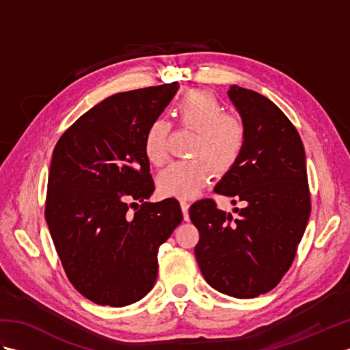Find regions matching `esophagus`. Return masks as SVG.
<instances>
[{
    "instance_id": "obj_1",
    "label": "esophagus",
    "mask_w": 350,
    "mask_h": 350,
    "mask_svg": "<svg viewBox=\"0 0 350 350\" xmlns=\"http://www.w3.org/2000/svg\"><path fill=\"white\" fill-rule=\"evenodd\" d=\"M180 207H182V212H183V219L188 221L189 219V213H188L189 204L187 202H180Z\"/></svg>"
}]
</instances>
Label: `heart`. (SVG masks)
<instances>
[{
	"instance_id": "obj_1",
	"label": "heart",
	"mask_w": 350,
	"mask_h": 350,
	"mask_svg": "<svg viewBox=\"0 0 350 350\" xmlns=\"http://www.w3.org/2000/svg\"><path fill=\"white\" fill-rule=\"evenodd\" d=\"M174 111L180 124L197 132L191 146L194 159L170 163L159 173L156 187L162 197L187 200L206 187L209 165L217 173H224L237 161L247 143V129L239 118L226 114L217 96L206 90L183 94ZM168 132L170 124L163 118H153L147 126L143 148L153 165H162L167 159Z\"/></svg>"
}]
</instances>
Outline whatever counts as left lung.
I'll return each mask as SVG.
<instances>
[{"instance_id": "left-lung-1", "label": "left lung", "mask_w": 350, "mask_h": 350, "mask_svg": "<svg viewBox=\"0 0 350 350\" xmlns=\"http://www.w3.org/2000/svg\"><path fill=\"white\" fill-rule=\"evenodd\" d=\"M228 98L247 143L213 191L243 207L232 215L207 198L189 207V217L200 232L194 251L204 280L228 296L256 298L278 284L306 232L311 211L306 152L272 100L239 85H230Z\"/></svg>"}]
</instances>
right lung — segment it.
<instances>
[{
    "mask_svg": "<svg viewBox=\"0 0 350 350\" xmlns=\"http://www.w3.org/2000/svg\"><path fill=\"white\" fill-rule=\"evenodd\" d=\"M177 90L179 83H171L109 96L81 116L52 153L49 233L73 287L99 306L124 307L150 292L159 247L182 222L176 198L146 202L154 185L143 148L148 123Z\"/></svg>",
    "mask_w": 350,
    "mask_h": 350,
    "instance_id": "1",
    "label": "right lung"
}]
</instances>
